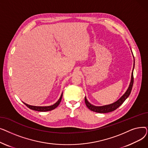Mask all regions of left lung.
Instances as JSON below:
<instances>
[{"mask_svg": "<svg viewBox=\"0 0 148 148\" xmlns=\"http://www.w3.org/2000/svg\"><path fill=\"white\" fill-rule=\"evenodd\" d=\"M132 53H133V52H132ZM133 69H134V68H133ZM133 69V73H132V74H131V79L130 86H129L128 89L127 90V91L125 92V94H124L118 101H116L114 102V103H112L109 105H106V106H93L92 104H90L88 102V101L87 100L86 98L85 97L84 101H85V103H86L87 107L91 111L95 112L97 113H109V112L115 110L116 108H118L122 104V103L125 101V99L129 97L130 93L131 92L132 88H133V83H134Z\"/></svg>", "mask_w": 148, "mask_h": 148, "instance_id": "obj_1", "label": "left lung"}]
</instances>
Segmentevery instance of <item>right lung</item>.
<instances>
[{
	"label": "right lung",
	"instance_id": "1",
	"mask_svg": "<svg viewBox=\"0 0 148 148\" xmlns=\"http://www.w3.org/2000/svg\"><path fill=\"white\" fill-rule=\"evenodd\" d=\"M62 95H63V94H61L60 98L59 99V100L55 104H54L53 105H51V106H30V105L27 104L25 103H24L28 108H29L30 109H32L33 110H35V111H38V112L50 111V110H52L54 109V108H56L59 106V104H60V103L61 101V99H62Z\"/></svg>",
	"mask_w": 148,
	"mask_h": 148
}]
</instances>
